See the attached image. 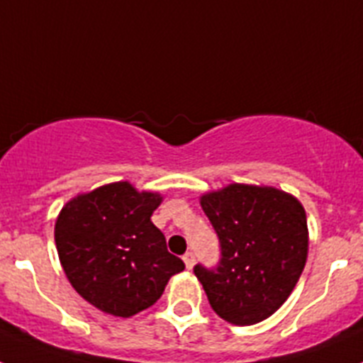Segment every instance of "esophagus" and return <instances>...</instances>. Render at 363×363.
I'll list each match as a JSON object with an SVG mask.
<instances>
[{"label":"esophagus","mask_w":363,"mask_h":363,"mask_svg":"<svg viewBox=\"0 0 363 363\" xmlns=\"http://www.w3.org/2000/svg\"><path fill=\"white\" fill-rule=\"evenodd\" d=\"M184 262H185V267L191 271V269L194 267V255H192V252H187V255L184 256Z\"/></svg>","instance_id":"34e87169"}]
</instances>
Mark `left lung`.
I'll list each match as a JSON object with an SVG mask.
<instances>
[{
  "instance_id": "8db88e82",
  "label": "left lung",
  "mask_w": 363,
  "mask_h": 363,
  "mask_svg": "<svg viewBox=\"0 0 363 363\" xmlns=\"http://www.w3.org/2000/svg\"><path fill=\"white\" fill-rule=\"evenodd\" d=\"M220 238L216 269L196 265L214 313L233 325H252L277 313L306 267L309 229L303 205L269 185L230 184L200 196Z\"/></svg>"
}]
</instances>
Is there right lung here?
<instances>
[{"instance_id":"right-lung-1","label":"right lung","mask_w":363,"mask_h":363,"mask_svg":"<svg viewBox=\"0 0 363 363\" xmlns=\"http://www.w3.org/2000/svg\"><path fill=\"white\" fill-rule=\"evenodd\" d=\"M162 201L160 192L114 182L82 192L60 211L54 240L63 272L96 309L130 318L154 306L185 269L150 221Z\"/></svg>"}]
</instances>
